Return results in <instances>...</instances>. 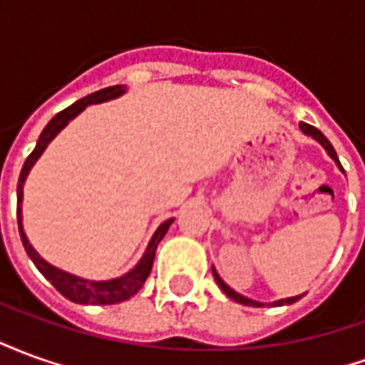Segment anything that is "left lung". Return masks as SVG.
<instances>
[{
	"label": "left lung",
	"mask_w": 365,
	"mask_h": 365,
	"mask_svg": "<svg viewBox=\"0 0 365 365\" xmlns=\"http://www.w3.org/2000/svg\"><path fill=\"white\" fill-rule=\"evenodd\" d=\"M299 127H301V130H303L305 135L313 136L314 140H319V143H321L322 146H324V150H327V152H329V154H330V158L334 160V162H336L338 166H340V162H338V156H336V152H334V148H332V144L329 143V138H327V136L322 135V133H321V130H319V128L311 127V125H307V123H301ZM213 275H215V282L219 283V287H221V289L225 291V293H227V295H229V297L232 299V301H238V303H242V305H248V307H264V303H258V301H252V299L245 297V295H240V293H237V291L230 289L229 285H227V283L222 282L221 277H219V274L215 272V268H213ZM299 299H301V295H297V297L282 299V301H275V303H272V305H275V307H279V305H291V303H295V301H299Z\"/></svg>",
	"instance_id": "obj_1"
}]
</instances>
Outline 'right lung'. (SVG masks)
I'll return each mask as SVG.
<instances>
[{
  "mask_svg": "<svg viewBox=\"0 0 365 365\" xmlns=\"http://www.w3.org/2000/svg\"><path fill=\"white\" fill-rule=\"evenodd\" d=\"M125 91V86H111V88H105V90L93 91L90 96L82 97L80 101H76L70 107H66L64 111H60L58 115H54L51 119V123L44 127V130L38 136V143H36L35 150L31 152L23 164V170H21L19 183H17V221H19V232L21 240H23V246L27 250L29 258L35 262V266L38 268V272L48 279V282L56 287V289L64 295L70 301L74 303H82V305H113V303H120V301H127L135 293H138V289L143 287L146 277L150 275L152 264H154V256H156V248H158V242L164 238L166 230L170 229V225L174 219L162 222L158 227V230L154 232L150 245L144 252L143 260L136 264L135 268L130 269L128 274L120 275L117 279H111V282H88V279H80L76 275H70L62 269L54 268L48 262H44L38 254L35 252V248L29 245L27 237L23 232V225H21V201H23V183H25V178L31 172V168L35 164L38 156L43 154L44 148L48 146L54 136L58 135L62 128L66 127L70 120L74 119L78 113H82L88 105L91 103H101V101H107V99H113V97H119L120 93Z\"/></svg>",
  "mask_w": 365,
  "mask_h": 365,
  "instance_id": "1",
  "label": "right lung"
}]
</instances>
